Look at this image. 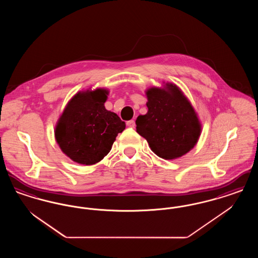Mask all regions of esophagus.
Listing matches in <instances>:
<instances>
[{
    "instance_id": "obj_1",
    "label": "esophagus",
    "mask_w": 258,
    "mask_h": 258,
    "mask_svg": "<svg viewBox=\"0 0 258 258\" xmlns=\"http://www.w3.org/2000/svg\"><path fill=\"white\" fill-rule=\"evenodd\" d=\"M126 125L127 126H130V127H135V122L134 120H131V121H127L126 122Z\"/></svg>"
}]
</instances>
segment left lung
Instances as JSON below:
<instances>
[{"instance_id":"1","label":"left lung","mask_w":258,"mask_h":258,"mask_svg":"<svg viewBox=\"0 0 258 258\" xmlns=\"http://www.w3.org/2000/svg\"><path fill=\"white\" fill-rule=\"evenodd\" d=\"M147 114L137 117L136 132L151 150L164 160H174L189 152L197 143L201 124L183 92L174 84L146 92Z\"/></svg>"}]
</instances>
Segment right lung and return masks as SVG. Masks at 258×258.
Listing matches in <instances>:
<instances>
[{
    "mask_svg": "<svg viewBox=\"0 0 258 258\" xmlns=\"http://www.w3.org/2000/svg\"><path fill=\"white\" fill-rule=\"evenodd\" d=\"M108 91L79 92L67 104L55 128L56 141L70 159L85 165L102 160L125 128L119 116L106 110Z\"/></svg>",
    "mask_w": 258,
    "mask_h": 258,
    "instance_id": "obj_1",
    "label": "right lung"
}]
</instances>
